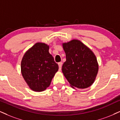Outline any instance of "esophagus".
I'll list each match as a JSON object with an SVG mask.
<instances>
[{
	"instance_id": "obj_1",
	"label": "esophagus",
	"mask_w": 120,
	"mask_h": 120,
	"mask_svg": "<svg viewBox=\"0 0 120 120\" xmlns=\"http://www.w3.org/2000/svg\"><path fill=\"white\" fill-rule=\"evenodd\" d=\"M59 65V70L61 69V67H62V65H63V63L62 62H60V63H58Z\"/></svg>"
}]
</instances>
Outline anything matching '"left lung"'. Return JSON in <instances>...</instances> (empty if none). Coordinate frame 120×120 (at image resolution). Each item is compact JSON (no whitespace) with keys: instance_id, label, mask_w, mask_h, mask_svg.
I'll return each mask as SVG.
<instances>
[{"instance_id":"8db88e82","label":"left lung","mask_w":120,"mask_h":120,"mask_svg":"<svg viewBox=\"0 0 120 120\" xmlns=\"http://www.w3.org/2000/svg\"><path fill=\"white\" fill-rule=\"evenodd\" d=\"M66 60L62 71L72 88L85 89L93 84L98 66L92 51L78 40L64 43Z\"/></svg>"}]
</instances>
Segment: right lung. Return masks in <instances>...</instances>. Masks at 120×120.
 <instances>
[{
    "label": "right lung",
    "mask_w": 120,
    "mask_h": 120,
    "mask_svg": "<svg viewBox=\"0 0 120 120\" xmlns=\"http://www.w3.org/2000/svg\"><path fill=\"white\" fill-rule=\"evenodd\" d=\"M49 47L38 42L25 52L21 63L22 76L31 90L40 92L50 85L59 66L49 52Z\"/></svg>",
    "instance_id": "obj_1"
}]
</instances>
